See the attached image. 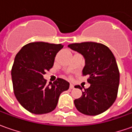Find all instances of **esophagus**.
Instances as JSON below:
<instances>
[{"instance_id":"34e87169","label":"esophagus","mask_w":132,"mask_h":132,"mask_svg":"<svg viewBox=\"0 0 132 132\" xmlns=\"http://www.w3.org/2000/svg\"><path fill=\"white\" fill-rule=\"evenodd\" d=\"M73 88H74L73 84H70V89H73Z\"/></svg>"}]
</instances>
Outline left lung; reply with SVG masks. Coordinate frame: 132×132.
<instances>
[{
	"label": "left lung",
	"mask_w": 132,
	"mask_h": 132,
	"mask_svg": "<svg viewBox=\"0 0 132 132\" xmlns=\"http://www.w3.org/2000/svg\"><path fill=\"white\" fill-rule=\"evenodd\" d=\"M68 47L83 55L82 74L88 76L90 84L81 98L74 100L76 109L87 115L103 113L114 104L119 87V70L113 53L107 46L93 42L70 44ZM75 87L82 89L79 85Z\"/></svg>",
	"instance_id": "8db88e82"
}]
</instances>
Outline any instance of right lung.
I'll return each mask as SVG.
<instances>
[{"label": "right lung", "instance_id": "add662e5", "mask_svg": "<svg viewBox=\"0 0 132 132\" xmlns=\"http://www.w3.org/2000/svg\"><path fill=\"white\" fill-rule=\"evenodd\" d=\"M62 48L61 44L31 43L24 45L14 58L12 68L14 93L21 106L33 114L52 112L60 94L69 89L70 84L64 79L48 84L43 78Z\"/></svg>", "mask_w": 132, "mask_h": 132}]
</instances>
